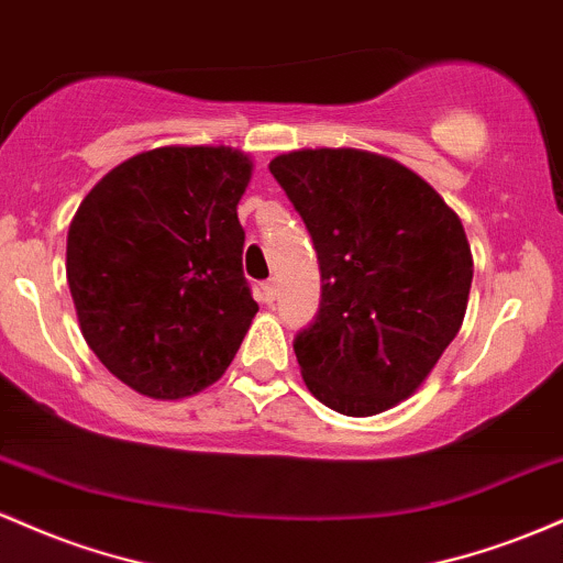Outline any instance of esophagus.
<instances>
[{"label":"esophagus","mask_w":563,"mask_h":563,"mask_svg":"<svg viewBox=\"0 0 563 563\" xmlns=\"http://www.w3.org/2000/svg\"><path fill=\"white\" fill-rule=\"evenodd\" d=\"M276 292H279V287H276V279H268L263 284V300L265 302H274Z\"/></svg>","instance_id":"esophagus-1"}]
</instances>
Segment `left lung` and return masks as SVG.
Wrapping results in <instances>:
<instances>
[{
  "instance_id": "1",
  "label": "left lung",
  "mask_w": 563,
  "mask_h": 563,
  "mask_svg": "<svg viewBox=\"0 0 563 563\" xmlns=\"http://www.w3.org/2000/svg\"><path fill=\"white\" fill-rule=\"evenodd\" d=\"M268 169L321 271L319 311L292 343L302 380L349 418L396 407L463 324L473 279L463 223L420 175L369 151L302 148Z\"/></svg>"
}]
</instances>
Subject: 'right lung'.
Returning a JSON list of instances; mask_svg holds the SVG:
<instances>
[{
  "instance_id": "1",
  "label": "right lung",
  "mask_w": 563,
  "mask_h": 563,
  "mask_svg": "<svg viewBox=\"0 0 563 563\" xmlns=\"http://www.w3.org/2000/svg\"><path fill=\"white\" fill-rule=\"evenodd\" d=\"M252 162L225 145H164L113 167L68 229L79 327L111 375L151 399L220 380L257 313L236 205Z\"/></svg>"
}]
</instances>
